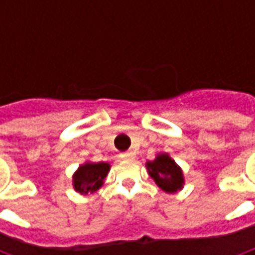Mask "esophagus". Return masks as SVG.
Segmentation results:
<instances>
[{
	"mask_svg": "<svg viewBox=\"0 0 255 255\" xmlns=\"http://www.w3.org/2000/svg\"><path fill=\"white\" fill-rule=\"evenodd\" d=\"M120 158L122 160H133L135 158V153L133 151H124L120 154Z\"/></svg>",
	"mask_w": 255,
	"mask_h": 255,
	"instance_id": "34e87169",
	"label": "esophagus"
}]
</instances>
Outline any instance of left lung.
Instances as JSON below:
<instances>
[{"label":"left lung","mask_w":255,"mask_h":255,"mask_svg":"<svg viewBox=\"0 0 255 255\" xmlns=\"http://www.w3.org/2000/svg\"><path fill=\"white\" fill-rule=\"evenodd\" d=\"M146 166L150 177L162 191L173 194L183 188L184 177H183L182 168L172 160L169 154L166 153L157 154L155 160L149 161Z\"/></svg>","instance_id":"1"}]
</instances>
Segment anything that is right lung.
<instances>
[{"mask_svg": "<svg viewBox=\"0 0 255 255\" xmlns=\"http://www.w3.org/2000/svg\"><path fill=\"white\" fill-rule=\"evenodd\" d=\"M111 165L108 162H84L73 173V188L82 195L93 194L104 184Z\"/></svg>", "mask_w": 255, "mask_h": 255, "instance_id": "right-lung-1", "label": "right lung"}]
</instances>
